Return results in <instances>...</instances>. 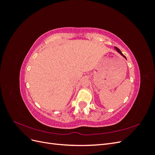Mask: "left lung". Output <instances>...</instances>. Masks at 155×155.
Wrapping results in <instances>:
<instances>
[{
  "label": "left lung",
  "mask_w": 155,
  "mask_h": 155,
  "mask_svg": "<svg viewBox=\"0 0 155 155\" xmlns=\"http://www.w3.org/2000/svg\"><path fill=\"white\" fill-rule=\"evenodd\" d=\"M114 49L116 50V51H118V53H119V54H120L121 56H123V57H124V58L125 59H126V57H125V55H124L122 53H121V51H120V50L119 48H117V47H116V46H114Z\"/></svg>",
  "instance_id": "left-lung-1"
}]
</instances>
